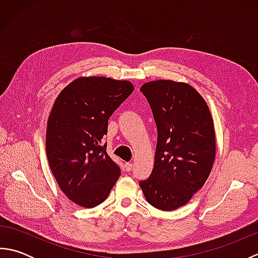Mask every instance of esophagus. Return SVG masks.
Here are the masks:
<instances>
[{
	"instance_id": "34e87169",
	"label": "esophagus",
	"mask_w": 258,
	"mask_h": 258,
	"mask_svg": "<svg viewBox=\"0 0 258 258\" xmlns=\"http://www.w3.org/2000/svg\"><path fill=\"white\" fill-rule=\"evenodd\" d=\"M132 168H133V164L132 163H126L125 164L126 172H131V171H132Z\"/></svg>"
}]
</instances>
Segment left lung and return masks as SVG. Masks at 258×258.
<instances>
[{
  "label": "left lung",
  "mask_w": 258,
  "mask_h": 258,
  "mask_svg": "<svg viewBox=\"0 0 258 258\" xmlns=\"http://www.w3.org/2000/svg\"><path fill=\"white\" fill-rule=\"evenodd\" d=\"M140 91L150 103L158 134L154 167L140 186L152 206L177 210L210 176L216 156L214 120L203 96L184 82L151 81Z\"/></svg>",
  "instance_id": "obj_1"
}]
</instances>
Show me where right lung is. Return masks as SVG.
Wrapping results in <instances>:
<instances>
[{
	"mask_svg": "<svg viewBox=\"0 0 258 258\" xmlns=\"http://www.w3.org/2000/svg\"><path fill=\"white\" fill-rule=\"evenodd\" d=\"M132 82L82 76L57 95L47 119L46 155L70 201L93 208L107 199L120 175L106 153L108 118L132 92Z\"/></svg>",
	"mask_w": 258,
	"mask_h": 258,
	"instance_id": "right-lung-1",
	"label": "right lung"
}]
</instances>
